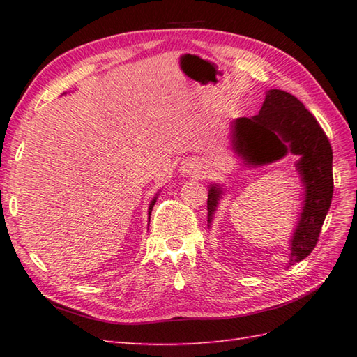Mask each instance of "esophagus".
I'll list each match as a JSON object with an SVG mask.
<instances>
[{"mask_svg": "<svg viewBox=\"0 0 357 357\" xmlns=\"http://www.w3.org/2000/svg\"><path fill=\"white\" fill-rule=\"evenodd\" d=\"M196 170H198V164H196L193 159H187V161H184L183 164H181V167H179V173L181 174H192Z\"/></svg>", "mask_w": 357, "mask_h": 357, "instance_id": "34e87169", "label": "esophagus"}]
</instances>
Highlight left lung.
<instances>
[{
    "mask_svg": "<svg viewBox=\"0 0 357 357\" xmlns=\"http://www.w3.org/2000/svg\"><path fill=\"white\" fill-rule=\"evenodd\" d=\"M231 127L233 149L250 165L271 164L287 153L301 156L296 169L304 184L305 198L290 241V257L287 264L301 262L317 244L335 188L333 150L327 135L298 98L278 89L268 90L257 115L238 118ZM221 196L222 187L210 184L208 225Z\"/></svg>",
    "mask_w": 357,
    "mask_h": 357,
    "instance_id": "8db88e82",
    "label": "left lung"
}]
</instances>
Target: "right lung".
<instances>
[{"label": "right lung", "instance_id": "add662e5", "mask_svg": "<svg viewBox=\"0 0 357 357\" xmlns=\"http://www.w3.org/2000/svg\"><path fill=\"white\" fill-rule=\"evenodd\" d=\"M156 198H158V195L155 196L153 199H151V202H150V206H149V221H150V215H151V210H153V206H155V202H156Z\"/></svg>", "mask_w": 357, "mask_h": 357}]
</instances>
